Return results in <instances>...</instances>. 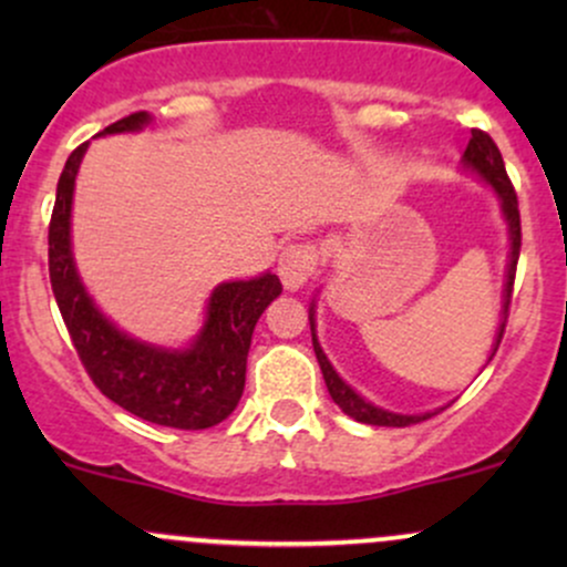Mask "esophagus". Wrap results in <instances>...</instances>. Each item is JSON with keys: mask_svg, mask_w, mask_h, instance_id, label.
<instances>
[{"mask_svg": "<svg viewBox=\"0 0 567 567\" xmlns=\"http://www.w3.org/2000/svg\"><path fill=\"white\" fill-rule=\"evenodd\" d=\"M317 269V250L311 245H288L279 256L277 271L279 279L288 290H298L309 282Z\"/></svg>", "mask_w": 567, "mask_h": 567, "instance_id": "obj_1", "label": "esophagus"}]
</instances>
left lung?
I'll return each mask as SVG.
<instances>
[{
  "instance_id": "obj_1",
  "label": "left lung",
  "mask_w": 567,
  "mask_h": 567,
  "mask_svg": "<svg viewBox=\"0 0 567 567\" xmlns=\"http://www.w3.org/2000/svg\"><path fill=\"white\" fill-rule=\"evenodd\" d=\"M461 167L466 173L477 175L480 181H485L487 186L496 192V197L501 202V216L506 220V234H509V256H506V279H504V292H501V320H498V330H496V341H493L491 354H487V362L493 360L496 354L501 338H504V328H506V317H509V303H512V285H514V271H517V258H519V243H523V234H519V210H517V194H514L509 175H506L504 159H501L498 146L493 143V138L483 130H472L470 146H466L464 157H461ZM309 324H311V343H315V354L317 362H320L322 379L328 383V392L333 396V402L343 413L351 415L360 424H370V426H410L419 424V421H426L429 415H437L440 410H426V413H394V410L379 408L373 402L365 400L357 389H351L341 375L336 373V368L330 365L328 354H324L320 347V338H317V320H315V301L309 306ZM485 362V365H487Z\"/></svg>"
}]
</instances>
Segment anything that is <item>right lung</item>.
<instances>
[{"instance_id":"obj_1","label":"right lung","mask_w":567,"mask_h":567,"mask_svg":"<svg viewBox=\"0 0 567 567\" xmlns=\"http://www.w3.org/2000/svg\"><path fill=\"white\" fill-rule=\"evenodd\" d=\"M148 122V112L130 114L97 135L138 133ZM87 146L90 141L66 159L50 218V285L76 354L95 386L127 413L173 429L216 426L243 396L252 330L282 292V282L271 271L220 282L207 298L199 333L181 349L157 347L116 328L84 288L71 247V205Z\"/></svg>"}]
</instances>
